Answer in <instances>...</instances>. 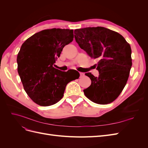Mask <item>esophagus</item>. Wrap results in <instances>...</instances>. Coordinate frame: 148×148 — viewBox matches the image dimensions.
<instances>
[{"label": "esophagus", "mask_w": 148, "mask_h": 148, "mask_svg": "<svg viewBox=\"0 0 148 148\" xmlns=\"http://www.w3.org/2000/svg\"><path fill=\"white\" fill-rule=\"evenodd\" d=\"M79 75L81 77H83V76H84V73H82V72H79Z\"/></svg>", "instance_id": "1"}]
</instances>
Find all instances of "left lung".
Instances as JSON below:
<instances>
[{"instance_id":"left-lung-1","label":"left lung","mask_w":148,"mask_h":148,"mask_svg":"<svg viewBox=\"0 0 148 148\" xmlns=\"http://www.w3.org/2000/svg\"><path fill=\"white\" fill-rule=\"evenodd\" d=\"M74 33L80 48L99 60V77L85 73L91 84L83 90L84 95L96 104H109L127 84L132 65L130 46L119 33L101 26L77 29Z\"/></svg>"}]
</instances>
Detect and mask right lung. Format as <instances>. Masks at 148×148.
Listing matches in <instances>:
<instances>
[{
	"label": "right lung",
	"instance_id": "obj_1",
	"mask_svg": "<svg viewBox=\"0 0 148 148\" xmlns=\"http://www.w3.org/2000/svg\"><path fill=\"white\" fill-rule=\"evenodd\" d=\"M73 30L52 28L34 34L22 44L17 56L18 73L25 91L35 103L49 106L64 96L66 84L77 79L66 77L67 71L55 69L54 64L65 46L72 42Z\"/></svg>",
	"mask_w": 148,
	"mask_h": 148
}]
</instances>
